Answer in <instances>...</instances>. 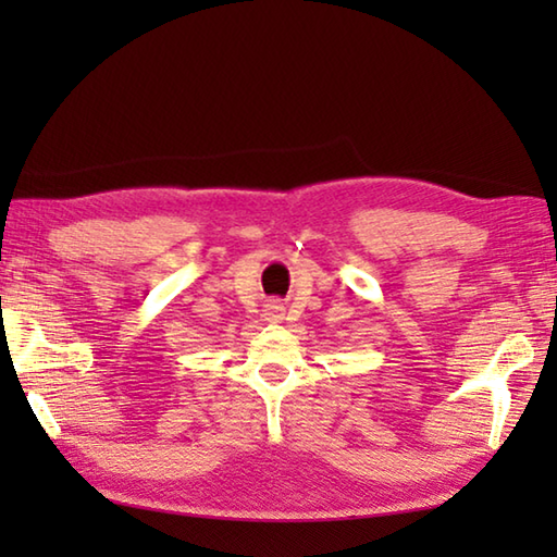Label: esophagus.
I'll list each match as a JSON object with an SVG mask.
<instances>
[{"label": "esophagus", "instance_id": "34e87169", "mask_svg": "<svg viewBox=\"0 0 557 557\" xmlns=\"http://www.w3.org/2000/svg\"><path fill=\"white\" fill-rule=\"evenodd\" d=\"M282 313H285V306H282L280 301H270V304L265 306L268 321H282Z\"/></svg>", "mask_w": 557, "mask_h": 557}]
</instances>
